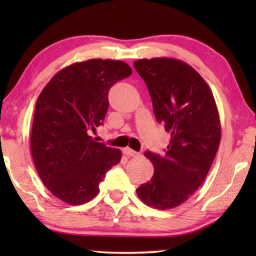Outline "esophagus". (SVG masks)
Listing matches in <instances>:
<instances>
[{
	"instance_id": "esophagus-1",
	"label": "esophagus",
	"mask_w": 256,
	"mask_h": 256,
	"mask_svg": "<svg viewBox=\"0 0 256 256\" xmlns=\"http://www.w3.org/2000/svg\"><path fill=\"white\" fill-rule=\"evenodd\" d=\"M122 152L124 154V155H127V156H138L140 155V152H135V150H132V149H130L129 148V146H127V148H124L122 149Z\"/></svg>"
}]
</instances>
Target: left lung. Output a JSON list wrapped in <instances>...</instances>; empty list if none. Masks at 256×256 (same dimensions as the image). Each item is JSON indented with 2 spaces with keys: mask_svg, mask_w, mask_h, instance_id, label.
I'll use <instances>...</instances> for the list:
<instances>
[{
  "mask_svg": "<svg viewBox=\"0 0 256 256\" xmlns=\"http://www.w3.org/2000/svg\"><path fill=\"white\" fill-rule=\"evenodd\" d=\"M134 68L148 87L156 120L171 136L164 155L144 152L154 176L136 192L154 208H177L200 186L219 148L222 128L214 98L186 62L160 57L140 59Z\"/></svg>",
  "mask_w": 256,
  "mask_h": 256,
  "instance_id": "8db88e82",
  "label": "left lung"
}]
</instances>
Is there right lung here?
Here are the masks:
<instances>
[{
    "label": "right lung",
    "instance_id": "add662e5",
    "mask_svg": "<svg viewBox=\"0 0 256 256\" xmlns=\"http://www.w3.org/2000/svg\"><path fill=\"white\" fill-rule=\"evenodd\" d=\"M132 73L120 60L74 62L52 76L38 96L31 154L42 182L64 202L93 199L107 171L120 162V149L94 141L90 132L102 124L110 87Z\"/></svg>",
    "mask_w": 256,
    "mask_h": 256
}]
</instances>
